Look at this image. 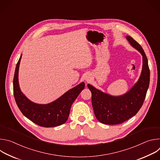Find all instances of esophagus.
Returning a JSON list of instances; mask_svg holds the SVG:
<instances>
[{"instance_id":"esophagus-1","label":"esophagus","mask_w":160,"mask_h":160,"mask_svg":"<svg viewBox=\"0 0 160 160\" xmlns=\"http://www.w3.org/2000/svg\"><path fill=\"white\" fill-rule=\"evenodd\" d=\"M85 80H86L87 82H88V81H89V77H86Z\"/></svg>"}]
</instances>
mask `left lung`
Here are the masks:
<instances>
[{"label": "left lung", "mask_w": 160, "mask_h": 160, "mask_svg": "<svg viewBox=\"0 0 160 160\" xmlns=\"http://www.w3.org/2000/svg\"><path fill=\"white\" fill-rule=\"evenodd\" d=\"M130 45L142 56V70L132 88L120 96L102 92L92 85H87L92 93V104L96 118L102 123L117 125L135 115L142 107L149 85L150 71L146 54L140 45L130 36L126 37Z\"/></svg>", "instance_id": "1"}]
</instances>
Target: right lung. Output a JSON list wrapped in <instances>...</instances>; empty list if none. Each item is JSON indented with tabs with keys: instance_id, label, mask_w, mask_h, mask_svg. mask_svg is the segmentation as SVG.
Returning a JSON list of instances; mask_svg holds the SVG:
<instances>
[{
	"instance_id": "1",
	"label": "right lung",
	"mask_w": 160,
	"mask_h": 160,
	"mask_svg": "<svg viewBox=\"0 0 160 160\" xmlns=\"http://www.w3.org/2000/svg\"><path fill=\"white\" fill-rule=\"evenodd\" d=\"M21 58V56L16 64L13 79L14 96L19 110L25 117L41 127H52L64 123L69 117L73 102L85 88L84 82L67 91L51 103H34L21 92L19 86L18 71Z\"/></svg>"
}]
</instances>
